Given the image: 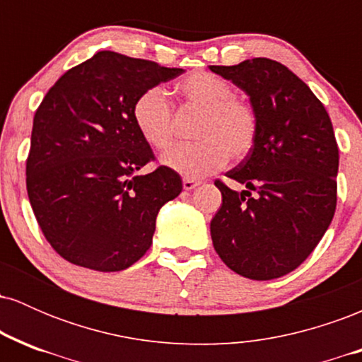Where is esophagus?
Returning <instances> with one entry per match:
<instances>
[{
    "instance_id": "1",
    "label": "esophagus",
    "mask_w": 362,
    "mask_h": 362,
    "mask_svg": "<svg viewBox=\"0 0 362 362\" xmlns=\"http://www.w3.org/2000/svg\"><path fill=\"white\" fill-rule=\"evenodd\" d=\"M182 185H184L185 190H192L199 185V182L194 180V178H184V180H182Z\"/></svg>"
}]
</instances>
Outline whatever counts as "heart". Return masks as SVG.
Returning <instances> with one entry per match:
<instances>
[{
    "label": "heart",
    "mask_w": 362,
    "mask_h": 362,
    "mask_svg": "<svg viewBox=\"0 0 362 362\" xmlns=\"http://www.w3.org/2000/svg\"><path fill=\"white\" fill-rule=\"evenodd\" d=\"M184 105L201 109L194 136L199 141L170 148L161 163L185 178H199L223 168L228 160H243L259 136L257 112L223 78L195 71L175 85ZM132 122L151 148L170 146L175 131L173 109L163 90L153 86L136 97L131 109Z\"/></svg>",
    "instance_id": "heart-1"
}]
</instances>
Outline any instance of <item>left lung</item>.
Instances as JSON below:
<instances>
[{
  "instance_id": "left-lung-1",
  "label": "left lung",
  "mask_w": 362,
  "mask_h": 362,
  "mask_svg": "<svg viewBox=\"0 0 362 362\" xmlns=\"http://www.w3.org/2000/svg\"><path fill=\"white\" fill-rule=\"evenodd\" d=\"M250 97L259 117L255 146L223 180V204L211 221L214 250L253 281L293 272L315 250L337 207L339 148L325 107L281 62L255 57L211 66Z\"/></svg>"
}]
</instances>
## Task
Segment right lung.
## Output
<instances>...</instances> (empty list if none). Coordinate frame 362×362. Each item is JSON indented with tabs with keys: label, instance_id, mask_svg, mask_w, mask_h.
<instances>
[{
	"label": "right lung",
	"instance_id": "1",
	"mask_svg": "<svg viewBox=\"0 0 362 362\" xmlns=\"http://www.w3.org/2000/svg\"><path fill=\"white\" fill-rule=\"evenodd\" d=\"M184 73L100 51L66 71L34 115L27 194L37 223L64 260L100 272L131 267L151 247L156 214L182 192L132 122L144 90Z\"/></svg>",
	"mask_w": 362,
	"mask_h": 362
}]
</instances>
